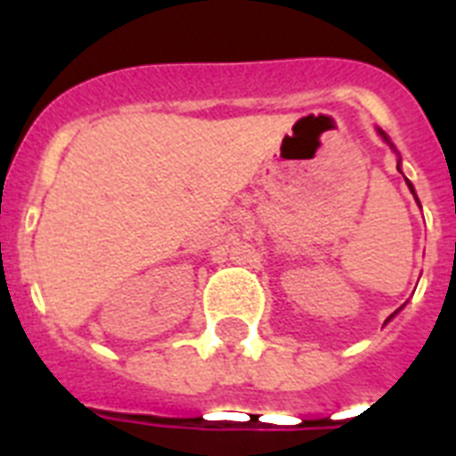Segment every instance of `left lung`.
Instances as JSON below:
<instances>
[{"label": "left lung", "mask_w": 456, "mask_h": 456, "mask_svg": "<svg viewBox=\"0 0 456 456\" xmlns=\"http://www.w3.org/2000/svg\"><path fill=\"white\" fill-rule=\"evenodd\" d=\"M381 134H383V132H381ZM383 137H386V134H383ZM386 139H388V137H386ZM407 184H410V182H407ZM410 189H411V184H410ZM411 191H414V189H411Z\"/></svg>", "instance_id": "left-lung-1"}]
</instances>
